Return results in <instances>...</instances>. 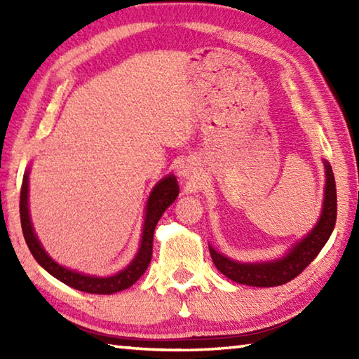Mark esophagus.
<instances>
[{"instance_id": "34e87169", "label": "esophagus", "mask_w": 359, "mask_h": 359, "mask_svg": "<svg viewBox=\"0 0 359 359\" xmlns=\"http://www.w3.org/2000/svg\"><path fill=\"white\" fill-rule=\"evenodd\" d=\"M180 175H182V177H184V179H193L196 174H194V169H193L191 166H182Z\"/></svg>"}]
</instances>
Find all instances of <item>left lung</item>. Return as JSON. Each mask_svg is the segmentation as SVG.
<instances>
[{
    "label": "left lung",
    "instance_id": "8db88e82",
    "mask_svg": "<svg viewBox=\"0 0 359 359\" xmlns=\"http://www.w3.org/2000/svg\"><path fill=\"white\" fill-rule=\"evenodd\" d=\"M323 166L326 175L325 199L317 224L302 239L294 242V245H291L283 257L269 261L242 263V261L224 257L209 245L212 261L223 276H226L236 283L250 285V287H277V285L293 280L317 258V255L330 239L337 218L336 180H334L330 163L323 160Z\"/></svg>",
    "mask_w": 359,
    "mask_h": 359
}]
</instances>
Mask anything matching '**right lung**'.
Segmentation results:
<instances>
[{"instance_id":"right-lung-1","label":"right lung","mask_w":359,"mask_h":359,"mask_svg":"<svg viewBox=\"0 0 359 359\" xmlns=\"http://www.w3.org/2000/svg\"><path fill=\"white\" fill-rule=\"evenodd\" d=\"M29 168H27L25 174H23L22 190H20V222H22V231L23 238L27 241V245L29 252L34 257V259L44 267L48 274L58 278L60 282L68 285L71 288H76L83 293L92 294H114L118 291H123L130 288L133 283L139 280L145 269H147L151 259V248H154V231L158 220H160L163 212H165L169 205H171L175 198L179 196V184L175 175L168 174L163 177L150 191V196L145 204V217L142 224V236L141 244H139V250L136 257L133 258L131 263L121 269L120 272L114 276L100 277V276H90L83 274L69 267H65L58 264L50 255L46 252L42 247L41 241L34 233L32 217H29V208H28V187H29Z\"/></svg>"}]
</instances>
